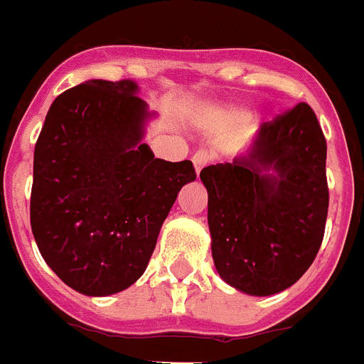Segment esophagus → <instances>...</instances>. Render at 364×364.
<instances>
[{
    "mask_svg": "<svg viewBox=\"0 0 364 364\" xmlns=\"http://www.w3.org/2000/svg\"><path fill=\"white\" fill-rule=\"evenodd\" d=\"M209 161H211V155H209L208 151L194 153V156H192V164H194V168H196V173L200 172L203 166H208Z\"/></svg>",
    "mask_w": 364,
    "mask_h": 364,
    "instance_id": "1",
    "label": "esophagus"
}]
</instances>
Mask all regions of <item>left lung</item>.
I'll return each instance as SVG.
<instances>
[{
    "instance_id": "1",
    "label": "left lung",
    "mask_w": 364,
    "mask_h": 364,
    "mask_svg": "<svg viewBox=\"0 0 364 364\" xmlns=\"http://www.w3.org/2000/svg\"><path fill=\"white\" fill-rule=\"evenodd\" d=\"M326 159L314 110L299 102L262 123L249 151L200 172L213 262L224 282L265 297L305 274L326 232Z\"/></svg>"
}]
</instances>
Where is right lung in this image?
<instances>
[{
  "mask_svg": "<svg viewBox=\"0 0 364 364\" xmlns=\"http://www.w3.org/2000/svg\"><path fill=\"white\" fill-rule=\"evenodd\" d=\"M132 80H90L52 102L35 144L31 232L44 262L91 297L123 291L146 271L191 161L155 159L151 117Z\"/></svg>",
  "mask_w": 364,
  "mask_h": 364,
  "instance_id": "obj_1",
  "label": "right lung"
}]
</instances>
